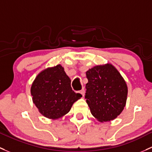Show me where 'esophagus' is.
I'll list each match as a JSON object with an SVG mask.
<instances>
[{
  "label": "esophagus",
  "instance_id": "1",
  "mask_svg": "<svg viewBox=\"0 0 152 152\" xmlns=\"http://www.w3.org/2000/svg\"><path fill=\"white\" fill-rule=\"evenodd\" d=\"M79 92V93H80L83 97L84 96V93H85V91H84V89H81V90L79 91V92Z\"/></svg>",
  "mask_w": 152,
  "mask_h": 152
}]
</instances>
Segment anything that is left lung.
Wrapping results in <instances>:
<instances>
[{
    "label": "left lung",
    "mask_w": 152,
    "mask_h": 152,
    "mask_svg": "<svg viewBox=\"0 0 152 152\" xmlns=\"http://www.w3.org/2000/svg\"><path fill=\"white\" fill-rule=\"evenodd\" d=\"M85 98L91 114L100 122H109L122 113L126 105L127 86L118 70L110 63L86 72Z\"/></svg>",
    "instance_id": "1"
}]
</instances>
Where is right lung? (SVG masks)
I'll list each match as a JSON object with an SVG mask.
<instances>
[{
	"mask_svg": "<svg viewBox=\"0 0 152 152\" xmlns=\"http://www.w3.org/2000/svg\"><path fill=\"white\" fill-rule=\"evenodd\" d=\"M71 79L61 65L40 72L30 88L33 102L45 117L57 119L68 114L82 95L71 88Z\"/></svg>",
	"mask_w": 152,
	"mask_h": 152,
	"instance_id": "right-lung-1",
	"label": "right lung"
}]
</instances>
